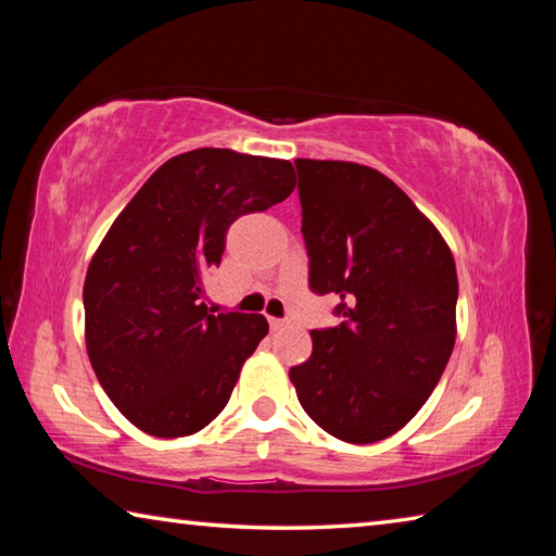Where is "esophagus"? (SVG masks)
I'll list each match as a JSON object with an SVG mask.
<instances>
[{
  "mask_svg": "<svg viewBox=\"0 0 556 556\" xmlns=\"http://www.w3.org/2000/svg\"><path fill=\"white\" fill-rule=\"evenodd\" d=\"M269 326L275 328V331H279V328H287V326H289V321H287V318H275V316H269Z\"/></svg>",
  "mask_w": 556,
  "mask_h": 556,
  "instance_id": "obj_1",
  "label": "esophagus"
}]
</instances>
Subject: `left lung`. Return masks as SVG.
I'll use <instances>...</instances> for the list:
<instances>
[{"mask_svg": "<svg viewBox=\"0 0 556 556\" xmlns=\"http://www.w3.org/2000/svg\"><path fill=\"white\" fill-rule=\"evenodd\" d=\"M308 287L343 321L312 331L289 370L301 407L348 444L392 437L441 380L456 343V262L402 188L370 166L296 159Z\"/></svg>", "mask_w": 556, "mask_h": 556, "instance_id": "1", "label": "left lung"}]
</instances>
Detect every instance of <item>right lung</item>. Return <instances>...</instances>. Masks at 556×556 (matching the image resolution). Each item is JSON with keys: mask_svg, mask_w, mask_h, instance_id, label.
<instances>
[{"mask_svg": "<svg viewBox=\"0 0 556 556\" xmlns=\"http://www.w3.org/2000/svg\"><path fill=\"white\" fill-rule=\"evenodd\" d=\"M294 186L287 159L193 149L159 166L102 238L83 287L88 357L144 434H195L228 404L269 324L262 314L213 316L203 277L220 265L230 225Z\"/></svg>", "mask_w": 556, "mask_h": 556, "instance_id": "add662e5", "label": "right lung"}]
</instances>
